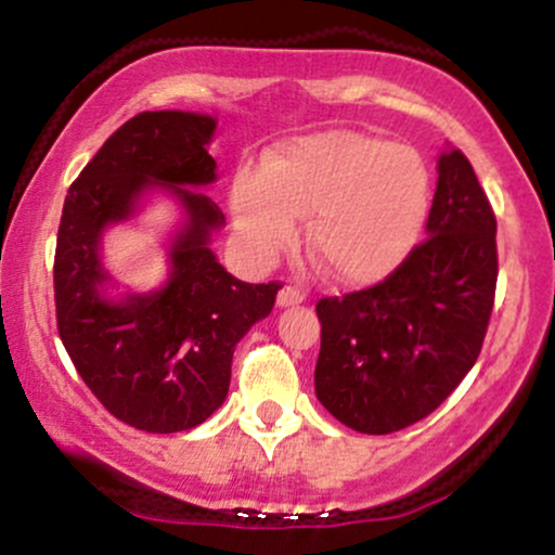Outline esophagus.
Segmentation results:
<instances>
[{
	"mask_svg": "<svg viewBox=\"0 0 555 555\" xmlns=\"http://www.w3.org/2000/svg\"><path fill=\"white\" fill-rule=\"evenodd\" d=\"M302 299H305L302 289H297V286L286 284V286H282V292H279L276 302H279V308H289V305H299V302H302Z\"/></svg>",
	"mask_w": 555,
	"mask_h": 555,
	"instance_id": "obj_1",
	"label": "esophagus"
}]
</instances>
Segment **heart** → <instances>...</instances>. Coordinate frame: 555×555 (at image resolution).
Listing matches in <instances>:
<instances>
[{
	"label": "heart",
	"mask_w": 555,
	"mask_h": 555,
	"mask_svg": "<svg viewBox=\"0 0 555 555\" xmlns=\"http://www.w3.org/2000/svg\"><path fill=\"white\" fill-rule=\"evenodd\" d=\"M433 180L420 151L391 140L334 130L299 138L242 171L232 216L242 245L269 260L297 237L328 279L367 284L393 271L412 250L430 211Z\"/></svg>",
	"instance_id": "b5f03b06"
}]
</instances>
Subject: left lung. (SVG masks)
<instances>
[{
    "label": "left lung",
    "mask_w": 555,
    "mask_h": 555,
    "mask_svg": "<svg viewBox=\"0 0 555 555\" xmlns=\"http://www.w3.org/2000/svg\"><path fill=\"white\" fill-rule=\"evenodd\" d=\"M425 232L384 282L315 305V397L358 433L428 417L482 349L499 279L495 216L462 151L438 158Z\"/></svg>",
    "instance_id": "1"
}]
</instances>
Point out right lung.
I'll return each instance as SVG.
<instances>
[{"label": "right lung", "mask_w": 555, "mask_h": 555, "mask_svg": "<svg viewBox=\"0 0 555 555\" xmlns=\"http://www.w3.org/2000/svg\"><path fill=\"white\" fill-rule=\"evenodd\" d=\"M216 119L143 112L119 127L69 184L54 253L56 328L75 371L114 417L145 433H180L224 404L232 354L276 302L279 282L245 284L211 250L224 214L208 143ZM151 186L169 189L189 221L172 241L168 284L149 296L105 297L100 234L134 212Z\"/></svg>", "instance_id": "right-lung-1"}]
</instances>
